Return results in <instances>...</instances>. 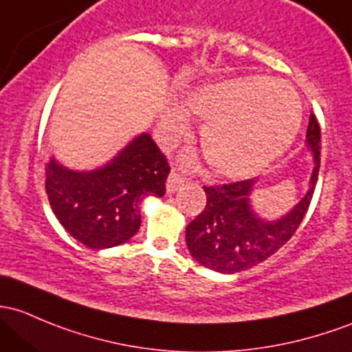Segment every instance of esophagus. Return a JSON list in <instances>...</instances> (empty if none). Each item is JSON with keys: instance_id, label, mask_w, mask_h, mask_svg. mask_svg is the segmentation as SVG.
Returning <instances> with one entry per match:
<instances>
[{"instance_id": "esophagus-1", "label": "esophagus", "mask_w": 352, "mask_h": 352, "mask_svg": "<svg viewBox=\"0 0 352 352\" xmlns=\"http://www.w3.org/2000/svg\"><path fill=\"white\" fill-rule=\"evenodd\" d=\"M182 184H184V179L175 172V170H173V172L168 175V179H166V192H168V194H173L175 190H179V187L182 186Z\"/></svg>"}]
</instances>
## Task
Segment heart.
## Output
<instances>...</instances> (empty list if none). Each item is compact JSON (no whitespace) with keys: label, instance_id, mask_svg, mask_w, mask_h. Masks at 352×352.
Segmentation results:
<instances>
[{"label":"heart","instance_id":"1","mask_svg":"<svg viewBox=\"0 0 352 352\" xmlns=\"http://www.w3.org/2000/svg\"><path fill=\"white\" fill-rule=\"evenodd\" d=\"M187 106L206 121L201 133L207 165L216 175L244 179L282 157L300 128L297 92L282 80L243 76L202 84L188 92ZM162 129L166 140L188 129L187 113L172 106Z\"/></svg>","mask_w":352,"mask_h":352}]
</instances>
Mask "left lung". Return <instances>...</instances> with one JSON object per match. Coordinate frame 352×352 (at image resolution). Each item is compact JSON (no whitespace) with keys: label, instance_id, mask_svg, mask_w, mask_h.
<instances>
[{"label":"left lung","instance_id":"1","mask_svg":"<svg viewBox=\"0 0 352 352\" xmlns=\"http://www.w3.org/2000/svg\"><path fill=\"white\" fill-rule=\"evenodd\" d=\"M319 143L320 126L316 114H310L307 146L312 151L314 170L309 190L280 219H263L251 209L254 179L204 187L207 204L186 229L192 258L214 272L238 273L276 253L295 234L312 201L320 166Z\"/></svg>","mask_w":352,"mask_h":352}]
</instances>
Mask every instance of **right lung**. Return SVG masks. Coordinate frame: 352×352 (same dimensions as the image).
<instances>
[{
	"label": "right lung",
	"instance_id": "right-lung-1",
	"mask_svg": "<svg viewBox=\"0 0 352 352\" xmlns=\"http://www.w3.org/2000/svg\"><path fill=\"white\" fill-rule=\"evenodd\" d=\"M45 172L58 223L84 246L104 250L138 232L140 204L148 195L165 194L170 166L151 136L142 133L99 168L77 172L50 158Z\"/></svg>",
	"mask_w": 352,
	"mask_h": 352
}]
</instances>
